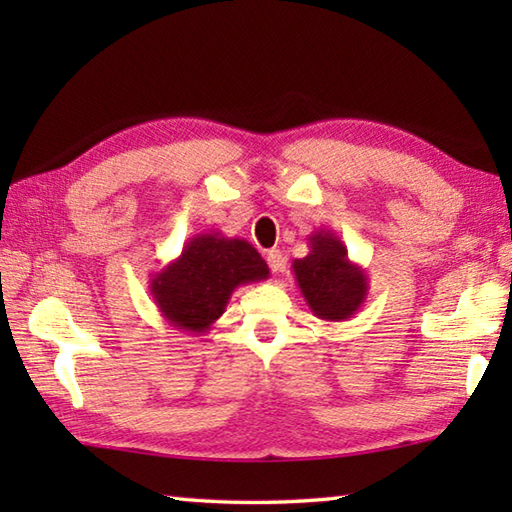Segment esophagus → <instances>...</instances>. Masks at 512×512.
<instances>
[{"label":"esophagus","instance_id":"esophagus-1","mask_svg":"<svg viewBox=\"0 0 512 512\" xmlns=\"http://www.w3.org/2000/svg\"><path fill=\"white\" fill-rule=\"evenodd\" d=\"M266 262H268V266H270V270H273V273H279V270L284 268V255H281V250L273 248V250H268V253H266Z\"/></svg>","mask_w":512,"mask_h":512}]
</instances>
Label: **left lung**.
Here are the masks:
<instances>
[{
    "instance_id": "left-lung-1",
    "label": "left lung",
    "mask_w": 512,
    "mask_h": 512,
    "mask_svg": "<svg viewBox=\"0 0 512 512\" xmlns=\"http://www.w3.org/2000/svg\"><path fill=\"white\" fill-rule=\"evenodd\" d=\"M310 253L292 262L303 299L323 321L352 319L367 299L365 270L347 257V248L332 231H314L308 239Z\"/></svg>"
}]
</instances>
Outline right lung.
I'll use <instances>...</instances> for the list:
<instances>
[{"mask_svg":"<svg viewBox=\"0 0 512 512\" xmlns=\"http://www.w3.org/2000/svg\"><path fill=\"white\" fill-rule=\"evenodd\" d=\"M268 277L253 244L209 231L191 237L173 262L151 275L149 292L169 325L202 336L222 317L235 288Z\"/></svg>","mask_w":512,"mask_h":512,"instance_id":"1","label":"right lung"}]
</instances>
